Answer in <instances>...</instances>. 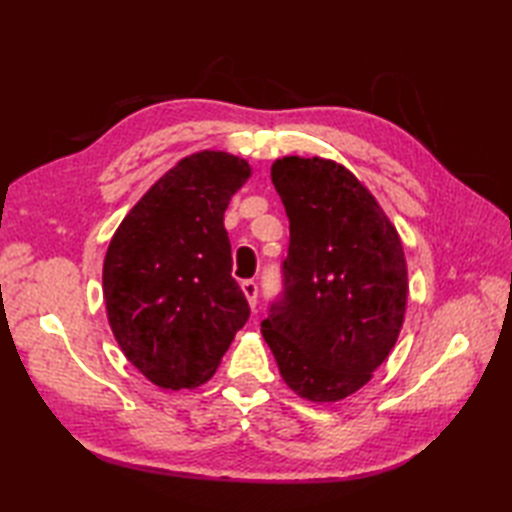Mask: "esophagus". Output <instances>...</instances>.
<instances>
[{
    "label": "esophagus",
    "mask_w": 512,
    "mask_h": 512,
    "mask_svg": "<svg viewBox=\"0 0 512 512\" xmlns=\"http://www.w3.org/2000/svg\"><path fill=\"white\" fill-rule=\"evenodd\" d=\"M242 292L246 295L248 306L255 310V306H257V281H253V279L242 281Z\"/></svg>",
    "instance_id": "obj_1"
}]
</instances>
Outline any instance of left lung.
I'll return each instance as SVG.
<instances>
[{
  "instance_id": "1",
  "label": "left lung",
  "mask_w": 512,
  "mask_h": 512,
  "mask_svg": "<svg viewBox=\"0 0 512 512\" xmlns=\"http://www.w3.org/2000/svg\"><path fill=\"white\" fill-rule=\"evenodd\" d=\"M290 220L284 299L262 334L297 396L339 402L394 350L407 310V259L396 226L365 184L330 158L270 167Z\"/></svg>"
}]
</instances>
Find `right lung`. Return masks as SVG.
I'll return each mask as SVG.
<instances>
[{"mask_svg": "<svg viewBox=\"0 0 512 512\" xmlns=\"http://www.w3.org/2000/svg\"><path fill=\"white\" fill-rule=\"evenodd\" d=\"M250 173L228 151H195L151 184L107 246V321L127 361L162 389L204 385L248 321L224 211Z\"/></svg>", "mask_w": 512, "mask_h": 512, "instance_id": "1", "label": "right lung"}]
</instances>
